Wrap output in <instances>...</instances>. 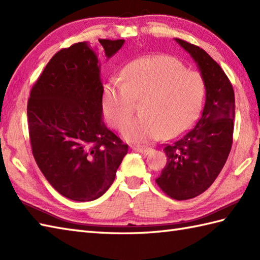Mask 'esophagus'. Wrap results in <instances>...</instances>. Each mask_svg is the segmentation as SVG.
<instances>
[{"mask_svg": "<svg viewBox=\"0 0 260 260\" xmlns=\"http://www.w3.org/2000/svg\"><path fill=\"white\" fill-rule=\"evenodd\" d=\"M132 150H134L136 152H140L142 154H148L152 151V148L146 147V146H132Z\"/></svg>", "mask_w": 260, "mask_h": 260, "instance_id": "obj_1", "label": "esophagus"}]
</instances>
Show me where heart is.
<instances>
[{"label": "heart", "mask_w": 260, "mask_h": 260, "mask_svg": "<svg viewBox=\"0 0 260 260\" xmlns=\"http://www.w3.org/2000/svg\"><path fill=\"white\" fill-rule=\"evenodd\" d=\"M204 92L200 74L159 54L134 60L121 70L120 79L105 82L102 105L109 125L121 128L133 113L134 101L141 100V115L124 126L123 135L132 143H150L184 133L200 113Z\"/></svg>", "instance_id": "1"}]
</instances>
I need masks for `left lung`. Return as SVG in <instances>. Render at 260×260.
Wrapping results in <instances>:
<instances>
[{"instance_id":"left-lung-1","label":"left lung","mask_w":260,"mask_h":260,"mask_svg":"<svg viewBox=\"0 0 260 260\" xmlns=\"http://www.w3.org/2000/svg\"><path fill=\"white\" fill-rule=\"evenodd\" d=\"M175 41L197 62L206 85V104L200 119L183 137L167 144V165L155 180L174 200L200 196L221 172L233 145L235 92L222 68L200 47Z\"/></svg>"}]
</instances>
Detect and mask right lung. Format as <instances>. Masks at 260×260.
<instances>
[{"mask_svg":"<svg viewBox=\"0 0 260 260\" xmlns=\"http://www.w3.org/2000/svg\"><path fill=\"white\" fill-rule=\"evenodd\" d=\"M125 40L99 39L110 58ZM101 64L87 42L58 51L33 85L27 125L39 169L74 201L96 200L113 184L128 151L102 119Z\"/></svg>","mask_w":260,"mask_h":260,"instance_id":"obj_1","label":"right lung"}]
</instances>
